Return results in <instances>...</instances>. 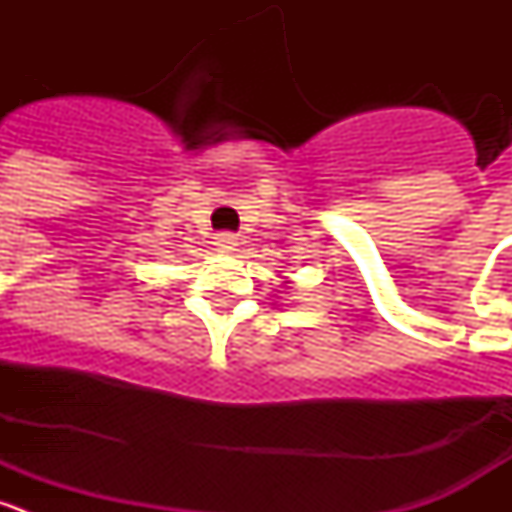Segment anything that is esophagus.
Instances as JSON below:
<instances>
[{"instance_id":"34e87169","label":"esophagus","mask_w":512,"mask_h":512,"mask_svg":"<svg viewBox=\"0 0 512 512\" xmlns=\"http://www.w3.org/2000/svg\"><path fill=\"white\" fill-rule=\"evenodd\" d=\"M215 246H217V251H225V253H230V251H235V246H238V241H235V235L233 233H220L215 238Z\"/></svg>"}]
</instances>
